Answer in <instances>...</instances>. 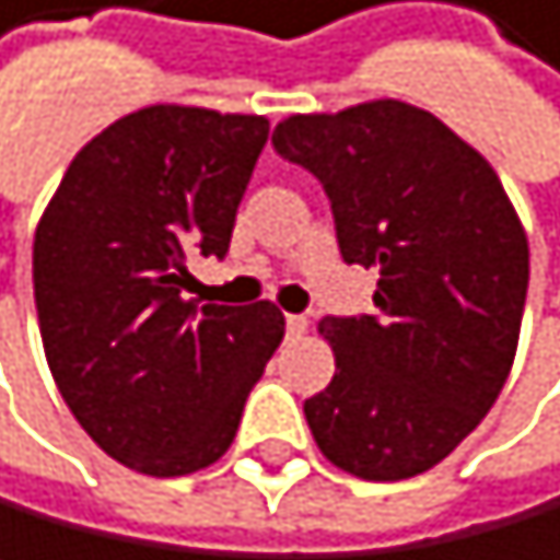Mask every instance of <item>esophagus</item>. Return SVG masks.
I'll list each match as a JSON object with an SVG mask.
<instances>
[{"instance_id": "1", "label": "esophagus", "mask_w": 560, "mask_h": 560, "mask_svg": "<svg viewBox=\"0 0 560 560\" xmlns=\"http://www.w3.org/2000/svg\"><path fill=\"white\" fill-rule=\"evenodd\" d=\"M285 331H289V336H303V331H307V317H303V314H289L285 317Z\"/></svg>"}]
</instances>
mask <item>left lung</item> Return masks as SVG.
<instances>
[{"instance_id":"8db88e82","label":"left lung","mask_w":560,"mask_h":560,"mask_svg":"<svg viewBox=\"0 0 560 560\" xmlns=\"http://www.w3.org/2000/svg\"><path fill=\"white\" fill-rule=\"evenodd\" d=\"M275 149L325 185L339 253L378 314L325 317L336 375L303 404L314 443L368 482L429 471L493 407L518 350L529 238L479 149L411 103L296 114Z\"/></svg>"}]
</instances>
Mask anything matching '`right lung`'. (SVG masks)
Here are the masks:
<instances>
[{"label": "right lung", "instance_id": "add662e5", "mask_svg": "<svg viewBox=\"0 0 560 560\" xmlns=\"http://www.w3.org/2000/svg\"><path fill=\"white\" fill-rule=\"evenodd\" d=\"M268 117L145 106L70 160L35 229V307L70 415L142 476L213 465L285 317L185 300V260L224 257Z\"/></svg>", "mask_w": 560, "mask_h": 560}]
</instances>
